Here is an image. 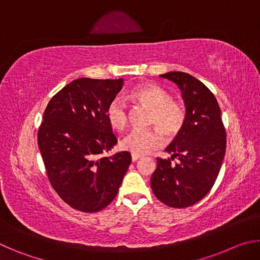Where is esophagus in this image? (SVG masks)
<instances>
[{"label": "esophagus", "instance_id": "esophagus-1", "mask_svg": "<svg viewBox=\"0 0 260 260\" xmlns=\"http://www.w3.org/2000/svg\"><path fill=\"white\" fill-rule=\"evenodd\" d=\"M141 156L140 155H134V153H132V161H136L138 159H140Z\"/></svg>", "mask_w": 260, "mask_h": 260}]
</instances>
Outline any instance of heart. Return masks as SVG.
I'll return each mask as SVG.
<instances>
[{
    "mask_svg": "<svg viewBox=\"0 0 260 260\" xmlns=\"http://www.w3.org/2000/svg\"><path fill=\"white\" fill-rule=\"evenodd\" d=\"M131 98L151 109L150 124L156 125L166 135L173 136L181 131L186 120V110L179 102L171 100L170 94L156 83H142L131 91ZM107 119L114 129L122 131L128 122L124 101L112 100L107 109ZM164 142L158 128L133 129L121 140V147L134 155H144Z\"/></svg>",
    "mask_w": 260,
    "mask_h": 260,
    "instance_id": "b5f03b06",
    "label": "heart"
}]
</instances>
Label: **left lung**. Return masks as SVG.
I'll use <instances>...</instances> for the list:
<instances>
[{
	"label": "left lung",
	"mask_w": 260,
	"mask_h": 260,
	"mask_svg": "<svg viewBox=\"0 0 260 260\" xmlns=\"http://www.w3.org/2000/svg\"><path fill=\"white\" fill-rule=\"evenodd\" d=\"M160 77L181 90L186 120L165 149L171 158H157L151 189L161 203L181 209L197 203L212 188L225 157L226 131L217 99L203 82L184 72Z\"/></svg>",
	"instance_id": "left-lung-1"
}]
</instances>
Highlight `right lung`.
<instances>
[{
    "label": "right lung",
    "instance_id": "right-lung-1",
    "mask_svg": "<svg viewBox=\"0 0 260 260\" xmlns=\"http://www.w3.org/2000/svg\"><path fill=\"white\" fill-rule=\"evenodd\" d=\"M124 79L80 78L48 103L38 143L52 188L71 208L98 212L117 196L132 161L128 151L103 156L117 143L107 109Z\"/></svg>",
    "mask_w": 260,
    "mask_h": 260
}]
</instances>
